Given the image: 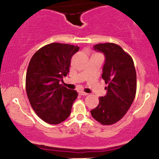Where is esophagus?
I'll use <instances>...</instances> for the list:
<instances>
[{
  "mask_svg": "<svg viewBox=\"0 0 159 159\" xmlns=\"http://www.w3.org/2000/svg\"><path fill=\"white\" fill-rule=\"evenodd\" d=\"M78 94H79L80 96H87V95H88V93L83 92V91H80V92L78 93Z\"/></svg>",
  "mask_w": 159,
  "mask_h": 159,
  "instance_id": "obj_1",
  "label": "esophagus"
}]
</instances>
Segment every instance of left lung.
Masks as SVG:
<instances>
[{"label":"left lung","instance_id":"left-lung-1","mask_svg":"<svg viewBox=\"0 0 159 159\" xmlns=\"http://www.w3.org/2000/svg\"><path fill=\"white\" fill-rule=\"evenodd\" d=\"M95 51L105 57L102 68L107 94L102 96L98 106L91 110L93 117L102 125H112L123 117L134 101L137 89V76L132 57L120 45L100 43Z\"/></svg>","mask_w":159,"mask_h":159}]
</instances>
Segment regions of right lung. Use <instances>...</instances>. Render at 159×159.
<instances>
[{"label":"right lung","instance_id":"add662e5","mask_svg":"<svg viewBox=\"0 0 159 159\" xmlns=\"http://www.w3.org/2000/svg\"><path fill=\"white\" fill-rule=\"evenodd\" d=\"M78 50L77 45L51 43L30 59L26 74L27 95L34 111L45 123L59 124L70 115L78 93L60 82L69 72L72 57Z\"/></svg>","mask_w":159,"mask_h":159}]
</instances>
